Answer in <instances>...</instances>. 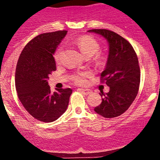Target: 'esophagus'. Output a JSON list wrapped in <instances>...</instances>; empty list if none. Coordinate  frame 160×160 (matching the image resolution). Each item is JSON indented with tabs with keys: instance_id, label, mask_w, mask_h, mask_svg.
Returning a JSON list of instances; mask_svg holds the SVG:
<instances>
[{
	"instance_id": "34e87169",
	"label": "esophagus",
	"mask_w": 160,
	"mask_h": 160,
	"mask_svg": "<svg viewBox=\"0 0 160 160\" xmlns=\"http://www.w3.org/2000/svg\"><path fill=\"white\" fill-rule=\"evenodd\" d=\"M78 90H80V92H82V93H83V94H85V95H89L92 93L91 90H88V89H78Z\"/></svg>"
}]
</instances>
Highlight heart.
I'll return each instance as SVG.
<instances>
[{"label": "heart", "mask_w": 160, "mask_h": 160, "mask_svg": "<svg viewBox=\"0 0 160 160\" xmlns=\"http://www.w3.org/2000/svg\"><path fill=\"white\" fill-rule=\"evenodd\" d=\"M75 44L85 57H90V56H93L100 49V45L98 42V41L94 39L93 37L88 36V35H83V36H81L76 39ZM61 52H62V48L61 47H59L55 51L53 57H54L55 61L56 62H59L60 61ZM96 60L99 64H103L104 62V56L98 55L96 57ZM89 76H90V72H77L72 77V80L77 84L83 85L86 83V78Z\"/></svg>", "instance_id": "heart-1"}]
</instances>
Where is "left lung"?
I'll return each mask as SVG.
<instances>
[{"mask_svg": "<svg viewBox=\"0 0 160 160\" xmlns=\"http://www.w3.org/2000/svg\"><path fill=\"white\" fill-rule=\"evenodd\" d=\"M107 39L109 54L101 82L110 88L108 93L101 92L102 102L94 111L107 118L121 115L130 107L138 94L140 68L138 57L132 45L118 34L107 29H91Z\"/></svg>", "mask_w": 160, "mask_h": 160, "instance_id": "obj_1", "label": "left lung"}]
</instances>
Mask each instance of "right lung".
<instances>
[{"label": "right lung", "instance_id": "obj_1", "mask_svg": "<svg viewBox=\"0 0 160 160\" xmlns=\"http://www.w3.org/2000/svg\"><path fill=\"white\" fill-rule=\"evenodd\" d=\"M67 33L63 30L40 34L25 46L18 61V96L26 111L40 122H54L68 107L72 89L52 93L48 84L49 75L56 70L53 54Z\"/></svg>", "mask_w": 160, "mask_h": 160}]
</instances>
